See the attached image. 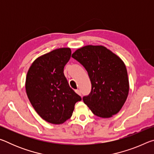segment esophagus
I'll use <instances>...</instances> for the list:
<instances>
[{"instance_id":"34e87169","label":"esophagus","mask_w":154,"mask_h":154,"mask_svg":"<svg viewBox=\"0 0 154 154\" xmlns=\"http://www.w3.org/2000/svg\"><path fill=\"white\" fill-rule=\"evenodd\" d=\"M75 92H76L78 95H81V91L79 90H75Z\"/></svg>"}]
</instances>
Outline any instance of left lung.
Returning a JSON list of instances; mask_svg holds the SVG:
<instances>
[{
  "mask_svg": "<svg viewBox=\"0 0 154 154\" xmlns=\"http://www.w3.org/2000/svg\"><path fill=\"white\" fill-rule=\"evenodd\" d=\"M72 57L88 72L92 91L83 98L95 116L109 118L121 110L129 92V80L123 60L103 45H86Z\"/></svg>",
  "mask_w": 154,
  "mask_h": 154,
  "instance_id": "obj_1",
  "label": "left lung"
}]
</instances>
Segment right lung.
<instances>
[{"label":"right lung","instance_id":"right-lung-1","mask_svg":"<svg viewBox=\"0 0 154 154\" xmlns=\"http://www.w3.org/2000/svg\"><path fill=\"white\" fill-rule=\"evenodd\" d=\"M71 55L69 48L54 49L38 57L27 72L28 98L36 113L49 123L63 124L71 118L75 103L82 100L64 75Z\"/></svg>","mask_w":154,"mask_h":154}]
</instances>
